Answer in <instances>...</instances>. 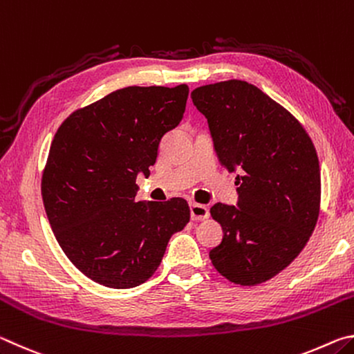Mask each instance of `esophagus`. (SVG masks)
I'll list each match as a JSON object with an SVG mask.
<instances>
[{"instance_id": "34e87169", "label": "esophagus", "mask_w": 354, "mask_h": 354, "mask_svg": "<svg viewBox=\"0 0 354 354\" xmlns=\"http://www.w3.org/2000/svg\"><path fill=\"white\" fill-rule=\"evenodd\" d=\"M190 217L192 220H206L209 217V209L198 203H190Z\"/></svg>"}]
</instances>
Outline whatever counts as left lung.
<instances>
[{
  "mask_svg": "<svg viewBox=\"0 0 354 354\" xmlns=\"http://www.w3.org/2000/svg\"><path fill=\"white\" fill-rule=\"evenodd\" d=\"M192 101L207 118L220 162L239 170V207H211L223 239L209 257L231 283H266L301 253L319 220L314 143L286 107L247 81L196 87Z\"/></svg>",
  "mask_w": 354,
  "mask_h": 354,
  "instance_id": "8db88e82",
  "label": "left lung"
}]
</instances>
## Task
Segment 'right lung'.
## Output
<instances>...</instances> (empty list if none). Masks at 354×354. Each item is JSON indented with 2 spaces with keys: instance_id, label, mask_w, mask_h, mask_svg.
Segmentation results:
<instances>
[{
  "instance_id": "1",
  "label": "right lung",
  "mask_w": 354,
  "mask_h": 354,
  "mask_svg": "<svg viewBox=\"0 0 354 354\" xmlns=\"http://www.w3.org/2000/svg\"><path fill=\"white\" fill-rule=\"evenodd\" d=\"M189 87L131 86L70 113L53 139L41 198L59 245L95 283L131 289L158 270L184 230V198L136 200L162 137L183 120Z\"/></svg>"
}]
</instances>
